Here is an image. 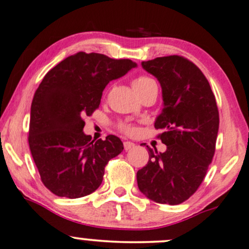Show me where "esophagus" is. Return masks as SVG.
Segmentation results:
<instances>
[{
	"instance_id": "obj_1",
	"label": "esophagus",
	"mask_w": 249,
	"mask_h": 249,
	"mask_svg": "<svg viewBox=\"0 0 249 249\" xmlns=\"http://www.w3.org/2000/svg\"><path fill=\"white\" fill-rule=\"evenodd\" d=\"M134 147H135V143L131 142V141H125V142H124V149L125 150H130Z\"/></svg>"
}]
</instances>
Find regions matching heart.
<instances>
[{
	"mask_svg": "<svg viewBox=\"0 0 249 249\" xmlns=\"http://www.w3.org/2000/svg\"><path fill=\"white\" fill-rule=\"evenodd\" d=\"M153 83H155V81H154L153 79H150L149 77H146V75H140V77L135 78V79L132 81V86H133L135 92L139 93L140 90H142L143 88H146L148 86V85H150V84H153ZM122 128L125 132H128V133L133 131V128H132V126H130V125H127V124L122 125Z\"/></svg>",
	"mask_w": 249,
	"mask_h": 249,
	"instance_id": "heart-1",
	"label": "heart"
}]
</instances>
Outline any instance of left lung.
I'll return each mask as SVG.
<instances>
[{
    "label": "left lung",
    "mask_w": 249,
    "mask_h": 249,
    "mask_svg": "<svg viewBox=\"0 0 249 249\" xmlns=\"http://www.w3.org/2000/svg\"><path fill=\"white\" fill-rule=\"evenodd\" d=\"M141 65L161 84L163 109L154 126L162 131L166 150L147 146L149 161L137 172L138 187L148 199L175 206L196 192L213 161L219 126L216 99L200 69L181 56Z\"/></svg>",
    "instance_id": "1"
}]
</instances>
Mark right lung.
Returning a JSON list of instances; mask_svg holds the SVG:
<instances>
[{"label": "right lung", "mask_w": 249, "mask_h": 249, "mask_svg": "<svg viewBox=\"0 0 249 249\" xmlns=\"http://www.w3.org/2000/svg\"><path fill=\"white\" fill-rule=\"evenodd\" d=\"M137 63L79 52L45 75L31 106L28 144L43 185L57 196L77 199L101 185L105 168L124 149L116 135L94 142L83 132L85 116L99 108L111 80Z\"/></svg>", "instance_id": "1"}]
</instances>
